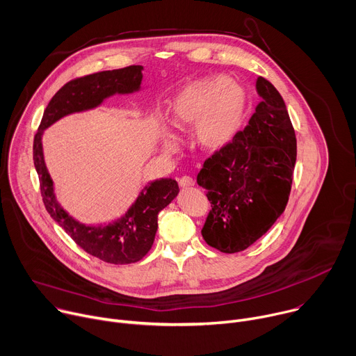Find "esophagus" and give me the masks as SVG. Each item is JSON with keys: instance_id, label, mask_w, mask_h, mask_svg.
Returning a JSON list of instances; mask_svg holds the SVG:
<instances>
[{"instance_id": "obj_1", "label": "esophagus", "mask_w": 356, "mask_h": 356, "mask_svg": "<svg viewBox=\"0 0 356 356\" xmlns=\"http://www.w3.org/2000/svg\"><path fill=\"white\" fill-rule=\"evenodd\" d=\"M179 184L181 187H191V186H194V179L190 176H183L179 179Z\"/></svg>"}]
</instances>
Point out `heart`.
<instances>
[{"instance_id": "heart-1", "label": "heart", "mask_w": 356, "mask_h": 356, "mask_svg": "<svg viewBox=\"0 0 356 356\" xmlns=\"http://www.w3.org/2000/svg\"><path fill=\"white\" fill-rule=\"evenodd\" d=\"M245 107L242 88L227 81L222 76L201 79L187 86L176 98L173 106L175 122L179 128H186L195 122L198 140L207 147H218L227 143L235 134ZM179 136L168 131L165 147L177 150Z\"/></svg>"}]
</instances>
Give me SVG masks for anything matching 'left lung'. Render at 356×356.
Here are the masks:
<instances>
[{
	"label": "left lung",
	"instance_id": "1",
	"mask_svg": "<svg viewBox=\"0 0 356 356\" xmlns=\"http://www.w3.org/2000/svg\"><path fill=\"white\" fill-rule=\"evenodd\" d=\"M261 103L243 131L209 158L197 175L211 210L201 235L224 252L246 249L283 214L297 156L296 134L275 86L258 77Z\"/></svg>",
	"mask_w": 356,
	"mask_h": 356
}]
</instances>
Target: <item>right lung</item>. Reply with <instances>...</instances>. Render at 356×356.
<instances>
[{
	"mask_svg": "<svg viewBox=\"0 0 356 356\" xmlns=\"http://www.w3.org/2000/svg\"><path fill=\"white\" fill-rule=\"evenodd\" d=\"M142 70V66H128L66 83L49 101L33 139V163L47 213L81 249L114 265L138 262L149 252L158 231V214L177 195V181L159 179L147 183L125 216L108 225L81 224L63 210L56 200L54 180L44 165L42 135L46 128L69 114L92 110L114 94L139 91Z\"/></svg>",
	"mask_w": 356,
	"mask_h": 356,
	"instance_id": "add662e5",
	"label": "right lung"
}]
</instances>
